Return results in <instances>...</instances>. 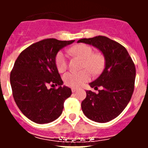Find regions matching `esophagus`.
Listing matches in <instances>:
<instances>
[{
  "label": "esophagus",
  "mask_w": 148,
  "mask_h": 148,
  "mask_svg": "<svg viewBox=\"0 0 148 148\" xmlns=\"http://www.w3.org/2000/svg\"><path fill=\"white\" fill-rule=\"evenodd\" d=\"M71 90H72V92H75V91H76V90H77V89L76 88H74V87H73V88H72Z\"/></svg>",
  "instance_id": "34e87169"
}]
</instances>
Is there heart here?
<instances>
[{
	"label": "heart",
	"instance_id": "heart-1",
	"mask_svg": "<svg viewBox=\"0 0 148 148\" xmlns=\"http://www.w3.org/2000/svg\"><path fill=\"white\" fill-rule=\"evenodd\" d=\"M68 53L73 56L82 58L80 72H70L64 75V82L68 87H79L90 79V73L97 75L102 71L104 66V57L101 53H94L93 48L86 44H79L68 49ZM55 63L59 73H64L67 69V61L62 52H58L56 56Z\"/></svg>",
	"mask_w": 148,
	"mask_h": 148
}]
</instances>
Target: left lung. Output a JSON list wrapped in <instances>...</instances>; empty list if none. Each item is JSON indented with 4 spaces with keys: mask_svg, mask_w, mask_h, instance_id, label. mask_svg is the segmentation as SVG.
Returning a JSON list of instances; mask_svg holds the SVG:
<instances>
[{
    "mask_svg": "<svg viewBox=\"0 0 148 148\" xmlns=\"http://www.w3.org/2000/svg\"><path fill=\"white\" fill-rule=\"evenodd\" d=\"M90 44L101 51L105 58V67L97 79L90 84L99 93L86 91L82 109L87 118L105 123L114 119L124 110L134 90L135 64L127 49L119 43L105 36L82 38L78 43Z\"/></svg>",
    "mask_w": 148,
    "mask_h": 148,
    "instance_id": "1",
    "label": "left lung"
}]
</instances>
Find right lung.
Wrapping results in <instances>:
<instances>
[{"instance_id": "1", "label": "right lung", "mask_w": 148, "mask_h": 148, "mask_svg": "<svg viewBox=\"0 0 148 148\" xmlns=\"http://www.w3.org/2000/svg\"><path fill=\"white\" fill-rule=\"evenodd\" d=\"M73 40L47 38L32 44L19 55L10 73L12 95L22 113L37 124L53 121L61 116L71 89L63 81L55 58ZM49 85L58 86L48 89Z\"/></svg>"}]
</instances>
